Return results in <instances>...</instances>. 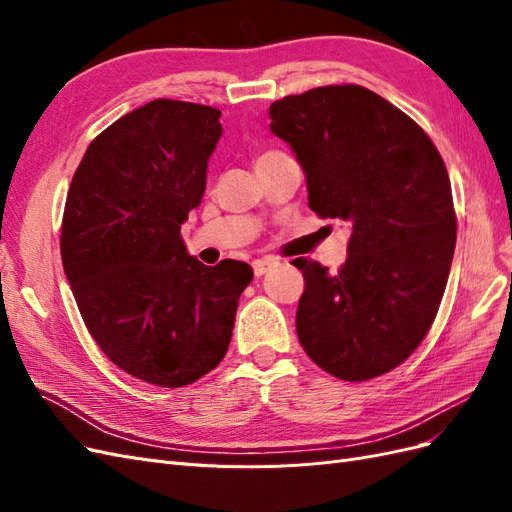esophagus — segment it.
I'll use <instances>...</instances> for the list:
<instances>
[{"label":"esophagus","mask_w":512,"mask_h":512,"mask_svg":"<svg viewBox=\"0 0 512 512\" xmlns=\"http://www.w3.org/2000/svg\"><path fill=\"white\" fill-rule=\"evenodd\" d=\"M277 265V262L273 260V258H258V260H254L252 262V269H254V275L256 277H262V275H265L271 267H275Z\"/></svg>","instance_id":"1"}]
</instances>
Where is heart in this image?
I'll return each mask as SVG.
<instances>
[{
  "mask_svg": "<svg viewBox=\"0 0 512 512\" xmlns=\"http://www.w3.org/2000/svg\"><path fill=\"white\" fill-rule=\"evenodd\" d=\"M277 151H265V153H260V156H256V160H254V164H260V162H265V160H269L271 156H275Z\"/></svg>",
  "mask_w": 512,
  "mask_h": 512,
  "instance_id": "1",
  "label": "heart"
}]
</instances>
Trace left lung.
I'll list each match as a JSON object with an SVG mask.
<instances>
[{"label": "left lung", "instance_id": "1", "mask_svg": "<svg viewBox=\"0 0 512 512\" xmlns=\"http://www.w3.org/2000/svg\"><path fill=\"white\" fill-rule=\"evenodd\" d=\"M269 115L305 170L309 209L352 228L335 273L292 260L305 280L299 342L339 380L378 378L423 342L446 288L457 215L444 160L414 119L361 85L286 96Z\"/></svg>", "mask_w": 512, "mask_h": 512}]
</instances>
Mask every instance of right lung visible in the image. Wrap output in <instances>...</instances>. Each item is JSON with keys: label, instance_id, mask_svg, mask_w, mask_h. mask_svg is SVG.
Returning a JSON list of instances; mask_svg holds the SVG:
<instances>
[{"label": "right lung", "instance_id": "obj_1", "mask_svg": "<svg viewBox=\"0 0 512 512\" xmlns=\"http://www.w3.org/2000/svg\"><path fill=\"white\" fill-rule=\"evenodd\" d=\"M220 115L168 98L123 115L87 147L61 220V262L87 331L119 369L166 389L220 365L254 277L239 260L203 265L181 239Z\"/></svg>", "mask_w": 512, "mask_h": 512}]
</instances>
